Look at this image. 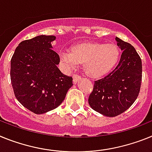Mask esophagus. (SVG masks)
Masks as SVG:
<instances>
[{
  "instance_id": "34e87169",
  "label": "esophagus",
  "mask_w": 152,
  "mask_h": 152,
  "mask_svg": "<svg viewBox=\"0 0 152 152\" xmlns=\"http://www.w3.org/2000/svg\"><path fill=\"white\" fill-rule=\"evenodd\" d=\"M80 79H81V76H79V75H73V76H72V80H73L74 83H78L80 80Z\"/></svg>"
}]
</instances>
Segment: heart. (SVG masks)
I'll use <instances>...</instances> for the list:
<instances>
[{"label": "heart", "instance_id": "1", "mask_svg": "<svg viewBox=\"0 0 152 152\" xmlns=\"http://www.w3.org/2000/svg\"><path fill=\"white\" fill-rule=\"evenodd\" d=\"M119 58V50L113 43H87L75 45L70 52L59 53L60 64L67 71L76 69L79 64L83 63L87 76L99 78L110 72Z\"/></svg>", "mask_w": 152, "mask_h": 152}]
</instances>
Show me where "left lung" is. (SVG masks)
<instances>
[{
  "label": "left lung",
  "instance_id": "8db88e82",
  "mask_svg": "<svg viewBox=\"0 0 152 152\" xmlns=\"http://www.w3.org/2000/svg\"><path fill=\"white\" fill-rule=\"evenodd\" d=\"M122 50L118 64L102 79L96 80L89 104L97 113L115 117L127 110L136 100L142 76V60L130 43L115 37Z\"/></svg>",
  "mask_w": 152,
  "mask_h": 152
}]
</instances>
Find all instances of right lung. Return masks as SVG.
Returning <instances> with one entry per match:
<instances>
[{
    "label": "right lung",
    "instance_id": "1",
    "mask_svg": "<svg viewBox=\"0 0 152 152\" xmlns=\"http://www.w3.org/2000/svg\"><path fill=\"white\" fill-rule=\"evenodd\" d=\"M55 36L35 37L19 43L10 60V80L20 103L35 114L57 108L72 86V78L58 69L52 50Z\"/></svg>",
    "mask_w": 152,
    "mask_h": 152
}]
</instances>
